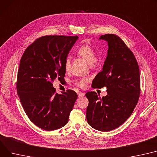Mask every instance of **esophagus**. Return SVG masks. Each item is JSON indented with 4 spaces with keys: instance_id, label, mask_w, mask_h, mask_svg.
<instances>
[{
    "instance_id": "esophagus-1",
    "label": "esophagus",
    "mask_w": 157,
    "mask_h": 157,
    "mask_svg": "<svg viewBox=\"0 0 157 157\" xmlns=\"http://www.w3.org/2000/svg\"><path fill=\"white\" fill-rule=\"evenodd\" d=\"M85 94L84 93H82V92H79V93H78V97H79V98L83 97L85 96Z\"/></svg>"
}]
</instances>
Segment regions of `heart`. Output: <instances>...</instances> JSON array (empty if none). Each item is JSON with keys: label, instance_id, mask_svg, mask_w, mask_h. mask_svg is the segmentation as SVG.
<instances>
[{"label": "heart", "instance_id": "heart-1", "mask_svg": "<svg viewBox=\"0 0 157 157\" xmlns=\"http://www.w3.org/2000/svg\"><path fill=\"white\" fill-rule=\"evenodd\" d=\"M77 54L86 60L88 62V63L90 64H93L97 60V54L95 51L88 45H83L81 46L77 50ZM71 64V58L68 57L66 59L64 62V68L66 71H69ZM88 81V79L82 78L75 80V83L77 86L81 88H85Z\"/></svg>", "mask_w": 157, "mask_h": 157}]
</instances>
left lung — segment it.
<instances>
[{
  "label": "left lung",
  "instance_id": "8db88e82",
  "mask_svg": "<svg viewBox=\"0 0 157 157\" xmlns=\"http://www.w3.org/2000/svg\"><path fill=\"white\" fill-rule=\"evenodd\" d=\"M99 40L107 42V56L92 85L107 87V95L100 98L95 91L86 93V119L93 128L107 132L120 126L132 113L140 95V76L136 59L121 38L106 34Z\"/></svg>",
  "mask_w": 157,
  "mask_h": 157
}]
</instances>
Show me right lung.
I'll use <instances>...</instances> for the list:
<instances>
[{"label":"right lung","instance_id":"right-lung-1","mask_svg":"<svg viewBox=\"0 0 157 157\" xmlns=\"http://www.w3.org/2000/svg\"><path fill=\"white\" fill-rule=\"evenodd\" d=\"M78 36L49 35L36 39L25 51L17 72V91L30 121L45 131L67 123L78 98L73 90L56 93L52 82L64 79V62Z\"/></svg>","mask_w":157,"mask_h":157}]
</instances>
